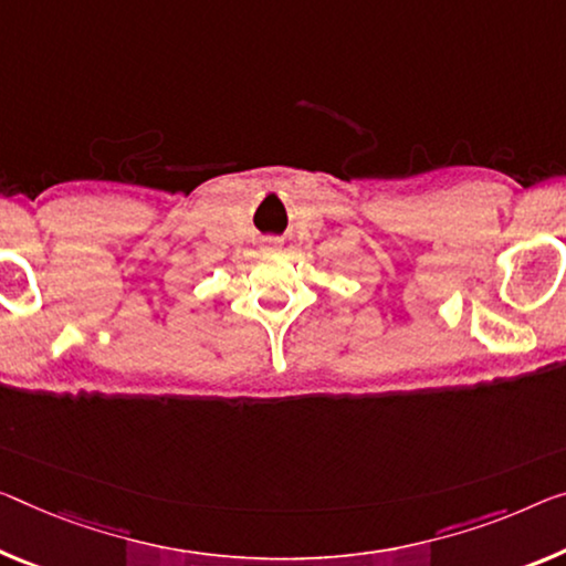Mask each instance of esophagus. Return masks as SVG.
<instances>
[{
  "mask_svg": "<svg viewBox=\"0 0 566 566\" xmlns=\"http://www.w3.org/2000/svg\"><path fill=\"white\" fill-rule=\"evenodd\" d=\"M265 248H271V250H275V248H277V242H273V240H271V242H268V245H265Z\"/></svg>",
  "mask_w": 566,
  "mask_h": 566,
  "instance_id": "1",
  "label": "esophagus"
}]
</instances>
